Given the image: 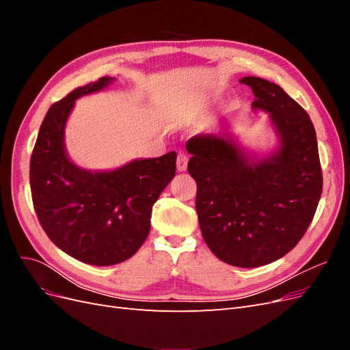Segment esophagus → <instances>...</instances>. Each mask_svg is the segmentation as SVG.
Returning a JSON list of instances; mask_svg holds the SVG:
<instances>
[{"label":"esophagus","instance_id":"obj_1","mask_svg":"<svg viewBox=\"0 0 350 350\" xmlns=\"http://www.w3.org/2000/svg\"><path fill=\"white\" fill-rule=\"evenodd\" d=\"M187 165H188V156L187 153L184 152H179L178 153V159H176V167L179 172H184L187 169Z\"/></svg>","mask_w":350,"mask_h":350}]
</instances>
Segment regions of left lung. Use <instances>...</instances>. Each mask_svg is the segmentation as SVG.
I'll use <instances>...</instances> for the list:
<instances>
[{"label": "left lung", "instance_id": "1", "mask_svg": "<svg viewBox=\"0 0 350 350\" xmlns=\"http://www.w3.org/2000/svg\"><path fill=\"white\" fill-rule=\"evenodd\" d=\"M252 108L266 111L280 149L252 162L229 133L187 142L196 208L210 251L230 266L260 267L286 256L305 235L323 193L317 135L310 115L280 86L243 77Z\"/></svg>", "mask_w": 350, "mask_h": 350}]
</instances>
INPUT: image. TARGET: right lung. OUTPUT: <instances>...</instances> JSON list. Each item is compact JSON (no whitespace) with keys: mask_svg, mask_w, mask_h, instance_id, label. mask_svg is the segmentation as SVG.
Listing matches in <instances>:
<instances>
[{"mask_svg":"<svg viewBox=\"0 0 350 350\" xmlns=\"http://www.w3.org/2000/svg\"><path fill=\"white\" fill-rule=\"evenodd\" d=\"M112 80L102 77L52 105L30 157L31 200L40 226L59 250L92 266H112L139 251L149 237L152 207L176 171L175 152L111 172H89L70 161L64 129L74 102Z\"/></svg>","mask_w":350,"mask_h":350,"instance_id":"right-lung-1","label":"right lung"}]
</instances>
